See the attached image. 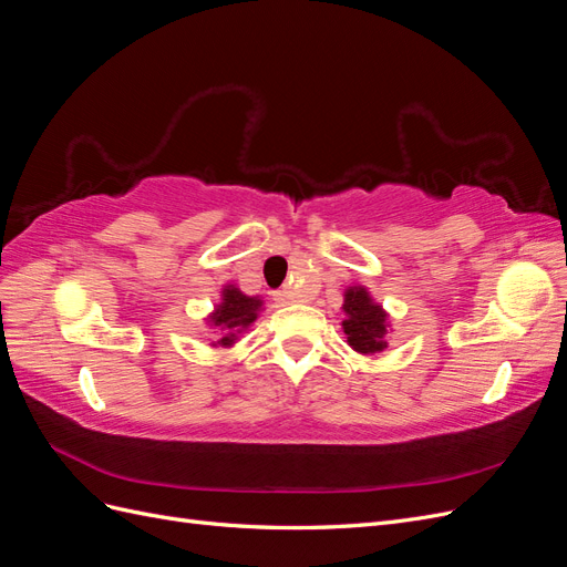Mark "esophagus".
Wrapping results in <instances>:
<instances>
[{"label": "esophagus", "instance_id": "obj_1", "mask_svg": "<svg viewBox=\"0 0 567 567\" xmlns=\"http://www.w3.org/2000/svg\"><path fill=\"white\" fill-rule=\"evenodd\" d=\"M274 300H277V302H293L296 300V296L293 293H290V290H274Z\"/></svg>", "mask_w": 567, "mask_h": 567}]
</instances>
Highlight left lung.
<instances>
[{"mask_svg":"<svg viewBox=\"0 0 567 567\" xmlns=\"http://www.w3.org/2000/svg\"><path fill=\"white\" fill-rule=\"evenodd\" d=\"M342 331L350 348L362 354H379L388 348V312L375 302L364 286H350L342 302Z\"/></svg>","mask_w":567,"mask_h":567,"instance_id":"left-lung-1","label":"left lung"}]
</instances>
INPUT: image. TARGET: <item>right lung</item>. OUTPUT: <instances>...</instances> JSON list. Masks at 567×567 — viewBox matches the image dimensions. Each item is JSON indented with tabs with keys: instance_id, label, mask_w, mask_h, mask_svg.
Here are the masks:
<instances>
[{
	"instance_id": "obj_1",
	"label": "right lung",
	"mask_w": 567,
	"mask_h": 567,
	"mask_svg": "<svg viewBox=\"0 0 567 567\" xmlns=\"http://www.w3.org/2000/svg\"><path fill=\"white\" fill-rule=\"evenodd\" d=\"M262 310V300L241 293V288L225 286L221 288V300L215 307V312L208 317L213 329L221 331V338L215 346L231 348L238 340V333H244L248 326L257 319V312Z\"/></svg>"
}]
</instances>
